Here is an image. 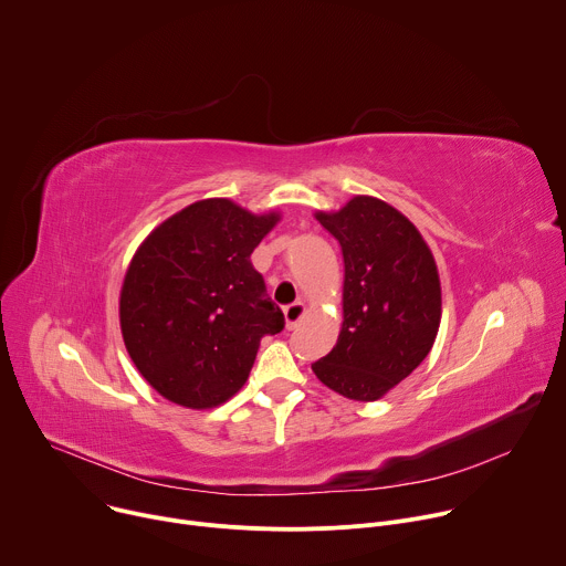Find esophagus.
<instances>
[{
    "instance_id": "obj_1",
    "label": "esophagus",
    "mask_w": 566,
    "mask_h": 566,
    "mask_svg": "<svg viewBox=\"0 0 566 566\" xmlns=\"http://www.w3.org/2000/svg\"><path fill=\"white\" fill-rule=\"evenodd\" d=\"M306 308L302 302H293L289 306H284V319H286V329H293L297 327V322L304 317Z\"/></svg>"
}]
</instances>
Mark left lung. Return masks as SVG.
<instances>
[{
    "mask_svg": "<svg viewBox=\"0 0 566 566\" xmlns=\"http://www.w3.org/2000/svg\"><path fill=\"white\" fill-rule=\"evenodd\" d=\"M343 249V329L311 365L329 389L378 400L430 354L441 322L439 271L417 226L376 197L315 212Z\"/></svg>",
    "mask_w": 566,
    "mask_h": 566,
    "instance_id": "obj_1",
    "label": "left lung"
}]
</instances>
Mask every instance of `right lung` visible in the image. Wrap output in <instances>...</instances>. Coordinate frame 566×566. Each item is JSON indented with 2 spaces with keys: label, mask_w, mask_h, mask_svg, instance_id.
<instances>
[{
  "label": "right lung",
  "mask_w": 566,
  "mask_h": 566,
  "mask_svg": "<svg viewBox=\"0 0 566 566\" xmlns=\"http://www.w3.org/2000/svg\"><path fill=\"white\" fill-rule=\"evenodd\" d=\"M280 221L203 199L156 226L120 289V332L140 376L190 410L221 406L247 382L260 340L284 329L251 253Z\"/></svg>",
  "instance_id": "1"
}]
</instances>
